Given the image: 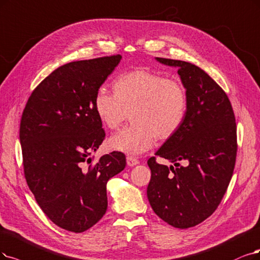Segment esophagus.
<instances>
[{
    "instance_id": "esophagus-1",
    "label": "esophagus",
    "mask_w": 260,
    "mask_h": 260,
    "mask_svg": "<svg viewBox=\"0 0 260 260\" xmlns=\"http://www.w3.org/2000/svg\"><path fill=\"white\" fill-rule=\"evenodd\" d=\"M126 161H127V165L129 167H134V166H136V165L139 164V160L135 157H133V156H127Z\"/></svg>"
}]
</instances>
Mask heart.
Listing matches in <instances>:
<instances>
[{
    "label": "heart",
    "instance_id": "obj_1",
    "mask_svg": "<svg viewBox=\"0 0 260 260\" xmlns=\"http://www.w3.org/2000/svg\"><path fill=\"white\" fill-rule=\"evenodd\" d=\"M114 92L102 85L94 95V111L109 129L127 118L133 122L109 139L111 150L138 155L160 141L170 139L183 124L188 98L184 85L162 74L137 69L121 75Z\"/></svg>",
    "mask_w": 260,
    "mask_h": 260
}]
</instances>
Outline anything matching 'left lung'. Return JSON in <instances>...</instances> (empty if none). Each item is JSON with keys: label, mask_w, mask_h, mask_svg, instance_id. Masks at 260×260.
Instances as JSON below:
<instances>
[{"label": "left lung", "mask_w": 260, "mask_h": 260, "mask_svg": "<svg viewBox=\"0 0 260 260\" xmlns=\"http://www.w3.org/2000/svg\"><path fill=\"white\" fill-rule=\"evenodd\" d=\"M156 60L178 67L188 109L179 131L155 153L175 167L158 164L155 156L148 159L151 180L147 195L157 216L185 229L212 215L226 193L237 156L236 118L225 91L198 66ZM182 160L185 167L179 165Z\"/></svg>", "instance_id": "left-lung-1"}]
</instances>
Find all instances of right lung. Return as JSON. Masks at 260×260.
<instances>
[{
    "label": "right lung",
    "instance_id": "1",
    "mask_svg": "<svg viewBox=\"0 0 260 260\" xmlns=\"http://www.w3.org/2000/svg\"><path fill=\"white\" fill-rule=\"evenodd\" d=\"M120 54L67 63L28 98L20 122L24 177L43 212L59 227L83 233L107 210L106 184L126 165L113 151L93 161L105 139L94 95Z\"/></svg>",
    "mask_w": 260,
    "mask_h": 260
}]
</instances>
